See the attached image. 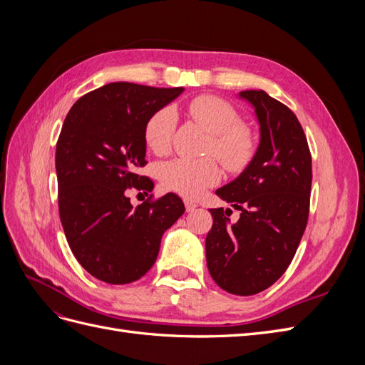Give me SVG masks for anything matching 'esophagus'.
<instances>
[{"label":"esophagus","instance_id":"1","mask_svg":"<svg viewBox=\"0 0 365 365\" xmlns=\"http://www.w3.org/2000/svg\"><path fill=\"white\" fill-rule=\"evenodd\" d=\"M184 204H185V210H187V212H195V210H196V204L195 202H192V201H184Z\"/></svg>","mask_w":365,"mask_h":365}]
</instances>
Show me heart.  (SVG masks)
<instances>
[{"label":"heart","mask_w":365,"mask_h":365,"mask_svg":"<svg viewBox=\"0 0 365 365\" xmlns=\"http://www.w3.org/2000/svg\"><path fill=\"white\" fill-rule=\"evenodd\" d=\"M187 114L208 132V152H213L228 170H242L251 161L256 138L247 125L240 123L233 105L215 96H200L187 105ZM175 126L176 114L172 108L153 113L145 126L148 148L155 153L168 152ZM160 180L165 189L192 197L216 184L220 180V169L212 158H175L160 165Z\"/></svg>","instance_id":"b5f03b06"}]
</instances>
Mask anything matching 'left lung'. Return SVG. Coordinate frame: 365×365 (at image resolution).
<instances>
[{"label":"left lung","mask_w":365,"mask_h":365,"mask_svg":"<svg viewBox=\"0 0 365 365\" xmlns=\"http://www.w3.org/2000/svg\"><path fill=\"white\" fill-rule=\"evenodd\" d=\"M259 121L260 141L236 180L216 195L240 210L230 224L227 208H210L205 239L207 267L213 280L235 295H254L288 269L307 224L312 158L300 121L288 106L263 90L240 91Z\"/></svg>","instance_id":"obj_1"}]
</instances>
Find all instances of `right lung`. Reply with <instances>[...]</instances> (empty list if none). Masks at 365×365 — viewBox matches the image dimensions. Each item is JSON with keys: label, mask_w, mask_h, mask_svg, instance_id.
<instances>
[{"label": "right lung", "mask_w": 365, "mask_h": 365, "mask_svg": "<svg viewBox=\"0 0 365 365\" xmlns=\"http://www.w3.org/2000/svg\"><path fill=\"white\" fill-rule=\"evenodd\" d=\"M184 88L114 82L85 94L65 117L56 145L58 201L68 245L93 277L125 284L155 263L161 237L184 213L168 193L132 207L128 189L153 190L148 176L145 126Z\"/></svg>", "instance_id": "obj_1"}]
</instances>
